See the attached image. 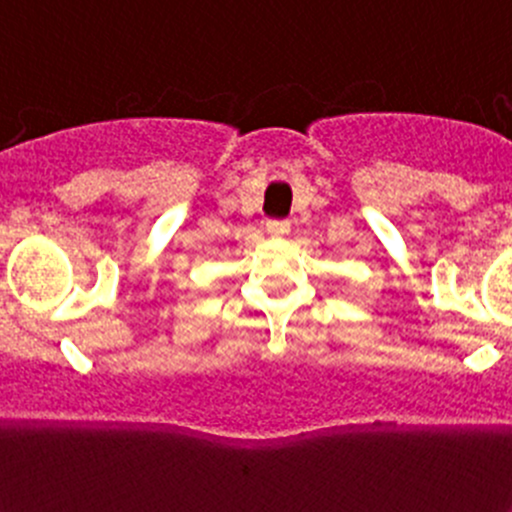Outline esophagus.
I'll return each instance as SVG.
<instances>
[{"instance_id":"34e87169","label":"esophagus","mask_w":512,"mask_h":512,"mask_svg":"<svg viewBox=\"0 0 512 512\" xmlns=\"http://www.w3.org/2000/svg\"><path fill=\"white\" fill-rule=\"evenodd\" d=\"M268 234L271 236H286L288 231H291V221H286V219H271L268 221Z\"/></svg>"}]
</instances>
